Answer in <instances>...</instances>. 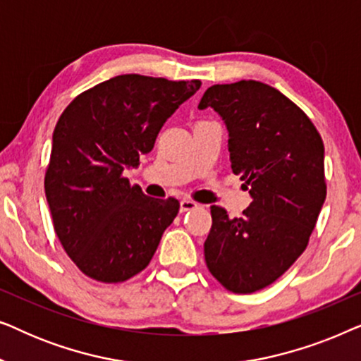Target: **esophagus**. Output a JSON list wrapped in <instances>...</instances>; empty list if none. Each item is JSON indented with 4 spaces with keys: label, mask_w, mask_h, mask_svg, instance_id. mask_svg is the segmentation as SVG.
I'll list each match as a JSON object with an SVG mask.
<instances>
[{
    "label": "esophagus",
    "mask_w": 361,
    "mask_h": 361,
    "mask_svg": "<svg viewBox=\"0 0 361 361\" xmlns=\"http://www.w3.org/2000/svg\"><path fill=\"white\" fill-rule=\"evenodd\" d=\"M197 205L194 200H190V199H182L180 200V212L182 214H184V212H189V210H194V209H197Z\"/></svg>",
    "instance_id": "1"
}]
</instances>
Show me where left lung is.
Wrapping results in <instances>:
<instances>
[{
  "label": "left lung",
  "mask_w": 361,
  "mask_h": 361,
  "mask_svg": "<svg viewBox=\"0 0 361 361\" xmlns=\"http://www.w3.org/2000/svg\"><path fill=\"white\" fill-rule=\"evenodd\" d=\"M209 106L225 121L231 171L253 200L240 219L210 207L205 263L231 293H256L309 243L327 195L324 142L309 116L266 83L212 85L199 103L200 110Z\"/></svg>",
  "instance_id": "left-lung-1"
}]
</instances>
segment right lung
I'll use <instances>...</instances> for the list:
<instances>
[{
  "label": "right lung",
  "mask_w": 361,
  "mask_h": 361,
  "mask_svg": "<svg viewBox=\"0 0 361 361\" xmlns=\"http://www.w3.org/2000/svg\"><path fill=\"white\" fill-rule=\"evenodd\" d=\"M200 85L126 73L80 93L59 118L44 187L57 238L88 278L123 283L141 273L179 214V200L147 197L123 172Z\"/></svg>",
  "instance_id": "add662e5"
}]
</instances>
